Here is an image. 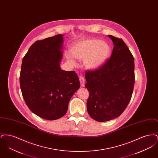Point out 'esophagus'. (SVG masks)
I'll use <instances>...</instances> for the list:
<instances>
[{
    "mask_svg": "<svg viewBox=\"0 0 158 158\" xmlns=\"http://www.w3.org/2000/svg\"><path fill=\"white\" fill-rule=\"evenodd\" d=\"M79 81H80V82H81V85L82 87L85 86V80L84 79V77L83 76H81L79 77Z\"/></svg>",
    "mask_w": 158,
    "mask_h": 158,
    "instance_id": "34e87169",
    "label": "esophagus"
}]
</instances>
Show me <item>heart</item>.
Here are the masks:
<instances>
[{
  "label": "heart",
  "instance_id": "heart-1",
  "mask_svg": "<svg viewBox=\"0 0 158 158\" xmlns=\"http://www.w3.org/2000/svg\"><path fill=\"white\" fill-rule=\"evenodd\" d=\"M111 48L105 41L98 39H88L78 42L73 46L72 53H67V58L72 64L75 59L84 60L85 67L90 70L101 67L109 57Z\"/></svg>",
  "mask_w": 158,
  "mask_h": 158
}]
</instances>
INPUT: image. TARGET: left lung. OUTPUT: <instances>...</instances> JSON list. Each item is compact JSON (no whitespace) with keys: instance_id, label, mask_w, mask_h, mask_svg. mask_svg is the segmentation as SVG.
<instances>
[{"instance_id":"8db88e82","label":"left lung","mask_w":158,"mask_h":158,"mask_svg":"<svg viewBox=\"0 0 158 158\" xmlns=\"http://www.w3.org/2000/svg\"><path fill=\"white\" fill-rule=\"evenodd\" d=\"M114 47L109 59L95 70H87L85 88L89 93L87 110L103 122L119 117L131 98L135 85L134 58L124 41L108 35Z\"/></svg>"}]
</instances>
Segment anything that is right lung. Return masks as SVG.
Listing matches in <instances>:
<instances>
[{"instance_id": "add662e5", "label": "right lung", "mask_w": 158, "mask_h": 158, "mask_svg": "<svg viewBox=\"0 0 158 158\" xmlns=\"http://www.w3.org/2000/svg\"><path fill=\"white\" fill-rule=\"evenodd\" d=\"M63 36L35 42L21 65L19 82L24 101L32 113L47 120L66 114L69 101L80 87L75 72L60 68Z\"/></svg>"}]
</instances>
